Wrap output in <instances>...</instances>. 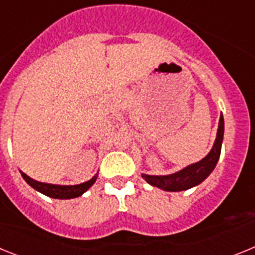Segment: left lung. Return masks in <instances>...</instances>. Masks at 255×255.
<instances>
[{"label":"left lung","mask_w":255,"mask_h":255,"mask_svg":"<svg viewBox=\"0 0 255 255\" xmlns=\"http://www.w3.org/2000/svg\"><path fill=\"white\" fill-rule=\"evenodd\" d=\"M224 116L221 114L217 130V138H216L215 144H213V148L198 163L190 164V166L185 167L184 170L179 171L176 173H172V175H167V176H150V175H141V176L152 186H155V188H159L166 191L188 190V189L198 185L204 179L208 177L209 173L213 171V168L217 164L221 154V145H222V140H224Z\"/></svg>","instance_id":"left-lung-1"}]
</instances>
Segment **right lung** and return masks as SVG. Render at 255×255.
Returning <instances> with one entry per match:
<instances>
[{
  "label": "right lung",
  "mask_w": 255,
  "mask_h": 255,
  "mask_svg": "<svg viewBox=\"0 0 255 255\" xmlns=\"http://www.w3.org/2000/svg\"><path fill=\"white\" fill-rule=\"evenodd\" d=\"M21 176L24 177L26 182L31 188H34L35 190L40 191L42 194L47 195V197L56 198V199H71V198L80 197L83 193L88 190L93 185L97 180V175H94L91 180L79 184V185H53V184H46V182H39L35 180L30 179L28 175L21 172Z\"/></svg>",
  "instance_id": "1"
}]
</instances>
